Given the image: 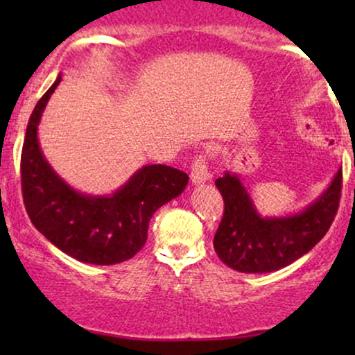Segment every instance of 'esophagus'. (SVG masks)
<instances>
[{"label": "esophagus", "instance_id": "obj_1", "mask_svg": "<svg viewBox=\"0 0 355 355\" xmlns=\"http://www.w3.org/2000/svg\"><path fill=\"white\" fill-rule=\"evenodd\" d=\"M210 178L209 173V165H207V158L205 155H197L191 164V170H190V180L193 185H200V183L207 182Z\"/></svg>", "mask_w": 355, "mask_h": 355}]
</instances>
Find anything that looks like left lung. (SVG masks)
<instances>
[{"label":"left lung","mask_w":355,"mask_h":355,"mask_svg":"<svg viewBox=\"0 0 355 355\" xmlns=\"http://www.w3.org/2000/svg\"><path fill=\"white\" fill-rule=\"evenodd\" d=\"M215 185L223 198V217L214 237L218 259L243 274H266L291 266L327 234L339 209L342 170L315 202L287 217H260L235 173L225 172Z\"/></svg>","instance_id":"left-lung-1"}]
</instances>
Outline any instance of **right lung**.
Returning <instances> with one entry per match:
<instances>
[{
  "label": "right lung",
  "instance_id": "1",
  "mask_svg": "<svg viewBox=\"0 0 355 355\" xmlns=\"http://www.w3.org/2000/svg\"><path fill=\"white\" fill-rule=\"evenodd\" d=\"M61 76L40 98L28 121L21 150V191L28 217L55 247L80 262L113 266L132 259L146 242L152 215L178 197L189 175L166 165H146L107 197L67 185L44 160L38 123Z\"/></svg>",
  "mask_w": 355,
  "mask_h": 355
}]
</instances>
